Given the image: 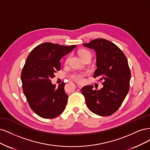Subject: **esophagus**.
<instances>
[{"label": "esophagus", "instance_id": "34e87169", "mask_svg": "<svg viewBox=\"0 0 150 150\" xmlns=\"http://www.w3.org/2000/svg\"><path fill=\"white\" fill-rule=\"evenodd\" d=\"M77 86H78V87L80 88V89H81L82 87H83V85H82V84H80V83H78L77 84Z\"/></svg>", "mask_w": 150, "mask_h": 150}]
</instances>
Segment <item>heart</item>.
Wrapping results in <instances>:
<instances>
[{
    "label": "heart",
    "instance_id": "1",
    "mask_svg": "<svg viewBox=\"0 0 150 150\" xmlns=\"http://www.w3.org/2000/svg\"><path fill=\"white\" fill-rule=\"evenodd\" d=\"M79 55L81 57V58L86 57V56H90L91 57V54L90 52H89L87 50H85V49L81 50L79 52ZM69 59V58H67V60L65 61L66 64H67V62H68ZM87 75H88V72H86V71H79V72H74V73L70 74L69 76L70 79L75 80V81L81 83V82H83L84 81L85 77Z\"/></svg>",
    "mask_w": 150,
    "mask_h": 150
}]
</instances>
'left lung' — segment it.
<instances>
[{"mask_svg":"<svg viewBox=\"0 0 150 150\" xmlns=\"http://www.w3.org/2000/svg\"><path fill=\"white\" fill-rule=\"evenodd\" d=\"M83 45L95 50L96 67L93 77H99L103 87L93 89L85 86L81 93L89 110L100 116H110L117 112L128 92L131 72L124 53L115 43L104 38H96Z\"/></svg>","mask_w":150,"mask_h":150,"instance_id":"obj_1","label":"left lung"}]
</instances>
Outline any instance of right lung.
I'll use <instances>...</instances> for the list:
<instances>
[{
    "mask_svg": "<svg viewBox=\"0 0 150 150\" xmlns=\"http://www.w3.org/2000/svg\"><path fill=\"white\" fill-rule=\"evenodd\" d=\"M76 46L45 42L35 47L27 58L21 73L23 94L31 109L42 118H55L65 108V83L63 81L56 88L50 79L60 70V59Z\"/></svg>",
    "mask_w": 150,
    "mask_h": 150,
    "instance_id": "add662e5",
    "label": "right lung"
}]
</instances>
